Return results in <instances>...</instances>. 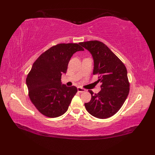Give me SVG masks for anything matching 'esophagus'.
I'll return each mask as SVG.
<instances>
[{"label":"esophagus","instance_id":"esophagus-1","mask_svg":"<svg viewBox=\"0 0 155 155\" xmlns=\"http://www.w3.org/2000/svg\"><path fill=\"white\" fill-rule=\"evenodd\" d=\"M78 91L79 92H84L86 91V90H85V88H82L81 87H78Z\"/></svg>","mask_w":155,"mask_h":155}]
</instances>
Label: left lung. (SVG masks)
<instances>
[{"mask_svg": "<svg viewBox=\"0 0 155 155\" xmlns=\"http://www.w3.org/2000/svg\"><path fill=\"white\" fill-rule=\"evenodd\" d=\"M80 45L91 53L94 62L93 74L97 75V82L101 83L97 94L88 91L92 97L85 104V109L96 118H108L120 109L129 94L130 83L126 67L102 42L90 41Z\"/></svg>", "mask_w": 155, "mask_h": 155, "instance_id": "1", "label": "left lung"}]
</instances>
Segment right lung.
Returning <instances> with one entry per match:
<instances>
[{"label":"right lung","mask_w":155,"mask_h":155,"mask_svg":"<svg viewBox=\"0 0 155 155\" xmlns=\"http://www.w3.org/2000/svg\"><path fill=\"white\" fill-rule=\"evenodd\" d=\"M81 50L84 49L78 44H58L46 50L33 64L26 81L30 99L42 114L57 118L67 111L78 88L62 85L61 78L67 72L72 55Z\"/></svg>","instance_id":"1"}]
</instances>
